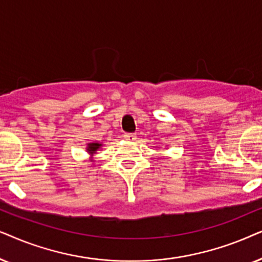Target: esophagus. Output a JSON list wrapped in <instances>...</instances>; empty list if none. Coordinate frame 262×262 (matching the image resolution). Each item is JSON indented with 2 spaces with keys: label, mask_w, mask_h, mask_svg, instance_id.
<instances>
[{
  "label": "esophagus",
  "mask_w": 262,
  "mask_h": 262,
  "mask_svg": "<svg viewBox=\"0 0 262 262\" xmlns=\"http://www.w3.org/2000/svg\"><path fill=\"white\" fill-rule=\"evenodd\" d=\"M123 138L125 139V140H128V141H134V140H137V134H134V133H124L123 134Z\"/></svg>",
  "instance_id": "obj_1"
}]
</instances>
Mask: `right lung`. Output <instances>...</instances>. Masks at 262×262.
I'll return each mask as SVG.
<instances>
[{"mask_svg": "<svg viewBox=\"0 0 262 262\" xmlns=\"http://www.w3.org/2000/svg\"><path fill=\"white\" fill-rule=\"evenodd\" d=\"M100 144H89V147H87V151H89L91 155H93V153H95L97 149H98L99 147H100Z\"/></svg>", "mask_w": 262, "mask_h": 262, "instance_id": "obj_1", "label": "right lung"}]
</instances>
